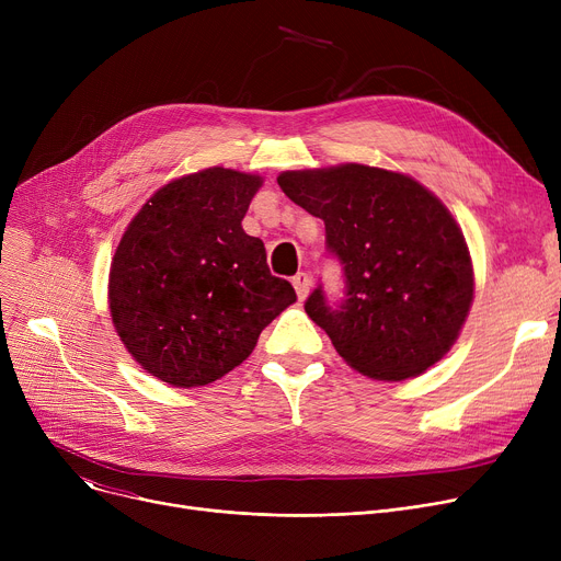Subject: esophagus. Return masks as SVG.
I'll use <instances>...</instances> for the list:
<instances>
[{
	"label": "esophagus",
	"instance_id": "1",
	"mask_svg": "<svg viewBox=\"0 0 561 561\" xmlns=\"http://www.w3.org/2000/svg\"><path fill=\"white\" fill-rule=\"evenodd\" d=\"M293 286H296V293H298V298H300V300H305V298L309 296V288H311V279H309V275H307V273H298L296 277H293Z\"/></svg>",
	"mask_w": 561,
	"mask_h": 561
}]
</instances>
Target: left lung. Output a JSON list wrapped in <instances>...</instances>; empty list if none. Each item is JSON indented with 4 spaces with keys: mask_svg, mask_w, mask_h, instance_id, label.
Returning a JSON list of instances; mask_svg holds the SVG:
<instances>
[{
    "mask_svg": "<svg viewBox=\"0 0 561 561\" xmlns=\"http://www.w3.org/2000/svg\"><path fill=\"white\" fill-rule=\"evenodd\" d=\"M277 184L325 222L345 268L339 309L320 288L305 305L343 362L402 381L444 359L476 296L473 261L448 206L414 176L364 163L286 170Z\"/></svg>",
    "mask_w": 561,
    "mask_h": 561,
    "instance_id": "left-lung-1",
    "label": "left lung"
}]
</instances>
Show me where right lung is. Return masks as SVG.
Wrapping results in <instances>:
<instances>
[{
    "label": "right lung",
    "instance_id": "obj_1",
    "mask_svg": "<svg viewBox=\"0 0 561 561\" xmlns=\"http://www.w3.org/2000/svg\"><path fill=\"white\" fill-rule=\"evenodd\" d=\"M263 176L222 165L161 186L127 225L108 271L113 328L134 362L191 389L241 366L296 290L273 277L243 218Z\"/></svg>",
    "mask_w": 561,
    "mask_h": 561
}]
</instances>
